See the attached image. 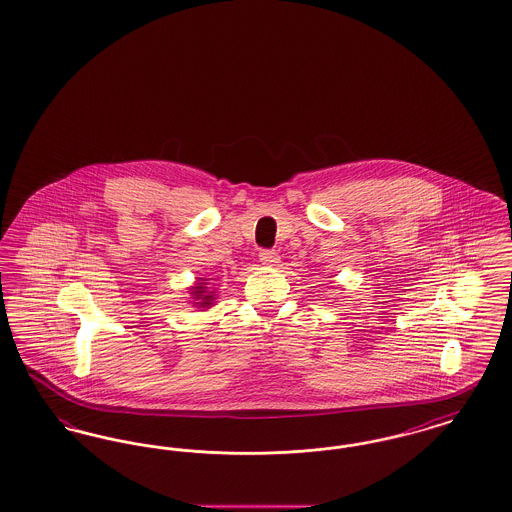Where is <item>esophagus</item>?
Returning a JSON list of instances; mask_svg holds the SVG:
<instances>
[{
    "label": "esophagus",
    "instance_id": "obj_1",
    "mask_svg": "<svg viewBox=\"0 0 512 512\" xmlns=\"http://www.w3.org/2000/svg\"><path fill=\"white\" fill-rule=\"evenodd\" d=\"M259 261L265 265V267H276L280 263V255L276 251H261L259 253Z\"/></svg>",
    "mask_w": 512,
    "mask_h": 512
}]
</instances>
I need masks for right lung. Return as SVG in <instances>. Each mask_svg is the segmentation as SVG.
Here are the masks:
<instances>
[{
  "label": "right lung",
  "mask_w": 512,
  "mask_h": 512,
  "mask_svg": "<svg viewBox=\"0 0 512 512\" xmlns=\"http://www.w3.org/2000/svg\"><path fill=\"white\" fill-rule=\"evenodd\" d=\"M209 280L211 278H197L194 286L188 288V293L192 295L194 301H190L194 307H197L199 311H207L215 305V299H217V290L215 288H209Z\"/></svg>",
  "instance_id": "right-lung-1"
}]
</instances>
